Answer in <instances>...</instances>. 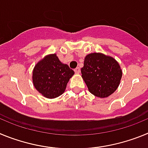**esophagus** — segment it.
Instances as JSON below:
<instances>
[{"label": "esophagus", "mask_w": 148, "mask_h": 148, "mask_svg": "<svg viewBox=\"0 0 148 148\" xmlns=\"http://www.w3.org/2000/svg\"><path fill=\"white\" fill-rule=\"evenodd\" d=\"M74 71H75V73H77V74H79V73H80V68L79 67L75 68V70H74Z\"/></svg>", "instance_id": "esophagus-1"}]
</instances>
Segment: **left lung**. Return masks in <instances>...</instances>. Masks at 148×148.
Masks as SVG:
<instances>
[{
	"mask_svg": "<svg viewBox=\"0 0 148 148\" xmlns=\"http://www.w3.org/2000/svg\"><path fill=\"white\" fill-rule=\"evenodd\" d=\"M81 72L90 93L101 99L108 97L117 90L122 76L118 61L101 53L87 55Z\"/></svg>",
	"mask_w": 148,
	"mask_h": 148,
	"instance_id": "left-lung-1",
	"label": "left lung"
}]
</instances>
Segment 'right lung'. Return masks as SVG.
Returning a JSON list of instances; mask_svg holds the SVG:
<instances>
[{"mask_svg":"<svg viewBox=\"0 0 148 148\" xmlns=\"http://www.w3.org/2000/svg\"><path fill=\"white\" fill-rule=\"evenodd\" d=\"M74 71L63 64L56 53L49 54L35 65L32 83L38 92L47 99H55L64 92Z\"/></svg>","mask_w":148,"mask_h":148,"instance_id":"right-lung-1","label":"right lung"}]
</instances>
